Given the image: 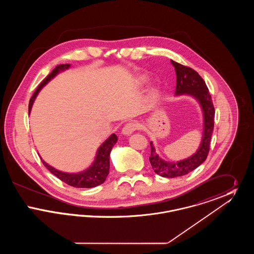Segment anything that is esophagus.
Wrapping results in <instances>:
<instances>
[{
    "label": "esophagus",
    "instance_id": "34e87169",
    "mask_svg": "<svg viewBox=\"0 0 254 254\" xmlns=\"http://www.w3.org/2000/svg\"><path fill=\"white\" fill-rule=\"evenodd\" d=\"M137 128H138V125H137L136 123L130 122V123H127V124H126V125H125V127H123L122 133H123L124 135L128 136V135L132 134V133L134 132Z\"/></svg>",
    "mask_w": 254,
    "mask_h": 254
}]
</instances>
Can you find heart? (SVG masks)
<instances>
[{
  "mask_svg": "<svg viewBox=\"0 0 254 254\" xmlns=\"http://www.w3.org/2000/svg\"><path fill=\"white\" fill-rule=\"evenodd\" d=\"M144 81H145V80H144Z\"/></svg>",
  "mask_w": 254,
  "mask_h": 254,
  "instance_id": "obj_1",
  "label": "heart"
}]
</instances>
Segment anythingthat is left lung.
Here are the masks:
<instances>
[{
  "label": "left lung",
  "mask_w": 254,
  "mask_h": 254,
  "mask_svg": "<svg viewBox=\"0 0 254 254\" xmlns=\"http://www.w3.org/2000/svg\"><path fill=\"white\" fill-rule=\"evenodd\" d=\"M170 62L175 68L177 76L175 95H189L195 98L202 109L204 118V130L201 144L197 151L190 157L176 162H167L159 157L153 143L150 142L151 154L149 156V162L152 169L162 177L174 178L191 172L205 162L209 151L210 139L213 132L215 110L208 88L202 77L190 67L185 66L174 61L170 60Z\"/></svg>",
  "instance_id": "left-lung-1"
}]
</instances>
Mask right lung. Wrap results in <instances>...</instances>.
I'll return each instance as SVG.
<instances>
[{
	"label": "right lung",
	"mask_w": 254,
	"mask_h": 254,
	"mask_svg": "<svg viewBox=\"0 0 254 254\" xmlns=\"http://www.w3.org/2000/svg\"><path fill=\"white\" fill-rule=\"evenodd\" d=\"M69 67H70L69 64L57 65L56 68L53 69L52 72L50 73L49 76L39 85L34 94L32 95L30 101H29V106H28L29 113L32 109L34 100L36 99L40 90L47 85L51 79H53L57 74H59L61 71H64L65 69H68ZM117 140H118V138L115 135V133L111 134L109 138L98 148L96 156H95L94 162L92 163V165L88 169H85L84 171H81V172H77V173L63 172L61 170L54 169L53 167L49 166V164H47L44 160H42V162L45 165V167L49 169L53 175H55L57 178H59L61 181L64 182L65 184H67L71 187L83 188V189L94 188L99 185H102L104 182L106 181V179L109 175V155H110L113 145L116 144Z\"/></svg>",
	"instance_id": "obj_1"
}]
</instances>
